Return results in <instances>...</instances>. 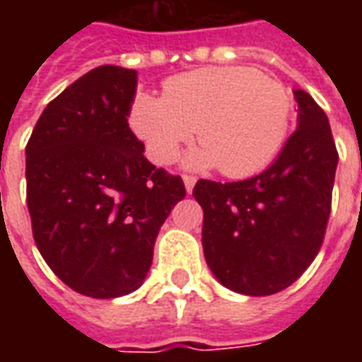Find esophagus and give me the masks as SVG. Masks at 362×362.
<instances>
[{
  "label": "esophagus",
  "mask_w": 362,
  "mask_h": 362,
  "mask_svg": "<svg viewBox=\"0 0 362 362\" xmlns=\"http://www.w3.org/2000/svg\"><path fill=\"white\" fill-rule=\"evenodd\" d=\"M182 180H184V186H186V192H192L194 189V186H196V178L194 176H189V174H184L182 176Z\"/></svg>",
  "instance_id": "1"
}]
</instances>
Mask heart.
Returning <instances> with one entry per match:
<instances>
[{
  "label": "heart",
  "instance_id": "heart-1",
  "mask_svg": "<svg viewBox=\"0 0 362 362\" xmlns=\"http://www.w3.org/2000/svg\"><path fill=\"white\" fill-rule=\"evenodd\" d=\"M293 118V96L279 81L254 67L230 66L174 75L163 96L139 95L129 126L157 165L174 163L197 127L204 147L189 155L188 166H219L228 178H248L277 158Z\"/></svg>",
  "mask_w": 362,
  "mask_h": 362
}]
</instances>
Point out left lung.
Wrapping results in <instances>:
<instances>
[{
  "label": "left lung",
  "instance_id": "1",
  "mask_svg": "<svg viewBox=\"0 0 362 362\" xmlns=\"http://www.w3.org/2000/svg\"><path fill=\"white\" fill-rule=\"evenodd\" d=\"M298 124L264 173L240 182L197 180L202 244L213 275L235 293L266 296L295 283L322 248L337 149L326 112L296 89Z\"/></svg>",
  "mask_w": 362,
  "mask_h": 362
}]
</instances>
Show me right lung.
<instances>
[{
    "label": "right lung",
    "mask_w": 362,
    "mask_h": 362,
    "mask_svg": "<svg viewBox=\"0 0 362 362\" xmlns=\"http://www.w3.org/2000/svg\"><path fill=\"white\" fill-rule=\"evenodd\" d=\"M137 71L100 66L44 108L27 143V205L44 262L77 293L116 298L147 277L180 176L143 157L127 116Z\"/></svg>",
    "instance_id": "1"
}]
</instances>
